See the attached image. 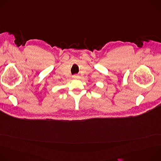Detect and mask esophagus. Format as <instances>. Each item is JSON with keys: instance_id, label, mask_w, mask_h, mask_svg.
<instances>
[{"instance_id": "esophagus-1", "label": "esophagus", "mask_w": 161, "mask_h": 161, "mask_svg": "<svg viewBox=\"0 0 161 161\" xmlns=\"http://www.w3.org/2000/svg\"><path fill=\"white\" fill-rule=\"evenodd\" d=\"M73 78L75 80H77V79L80 78V76L78 75H74V76H73Z\"/></svg>"}]
</instances>
